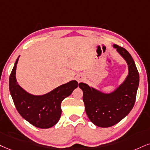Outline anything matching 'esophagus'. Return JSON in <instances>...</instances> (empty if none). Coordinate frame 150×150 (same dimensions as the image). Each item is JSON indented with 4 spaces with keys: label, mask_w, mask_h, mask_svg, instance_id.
Wrapping results in <instances>:
<instances>
[{
    "label": "esophagus",
    "mask_w": 150,
    "mask_h": 150,
    "mask_svg": "<svg viewBox=\"0 0 150 150\" xmlns=\"http://www.w3.org/2000/svg\"><path fill=\"white\" fill-rule=\"evenodd\" d=\"M83 80V78L81 76H79L77 77V81H78L79 82H81V81H82Z\"/></svg>",
    "instance_id": "34e87169"
}]
</instances>
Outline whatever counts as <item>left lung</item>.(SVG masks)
Instances as JSON below:
<instances>
[{
	"label": "left lung",
	"instance_id": "obj_1",
	"mask_svg": "<svg viewBox=\"0 0 150 150\" xmlns=\"http://www.w3.org/2000/svg\"><path fill=\"white\" fill-rule=\"evenodd\" d=\"M113 47L127 61L129 75L122 85L111 94H103L83 83L79 88L83 92V100L87 115L98 127H110L116 125L132 110L139 85V73L132 55L125 48Z\"/></svg>",
	"mask_w": 150,
	"mask_h": 150
}]
</instances>
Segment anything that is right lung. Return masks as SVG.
Instances as JSON below:
<instances>
[{"mask_svg":"<svg viewBox=\"0 0 150 150\" xmlns=\"http://www.w3.org/2000/svg\"><path fill=\"white\" fill-rule=\"evenodd\" d=\"M18 60L16 59L9 79L10 92L16 110L33 126L40 129L54 126L61 115V102L78 87V83L71 81L42 96L30 95L16 83L15 74Z\"/></svg>","mask_w":150,"mask_h":150,"instance_id":"obj_1","label":"right lung"}]
</instances>
